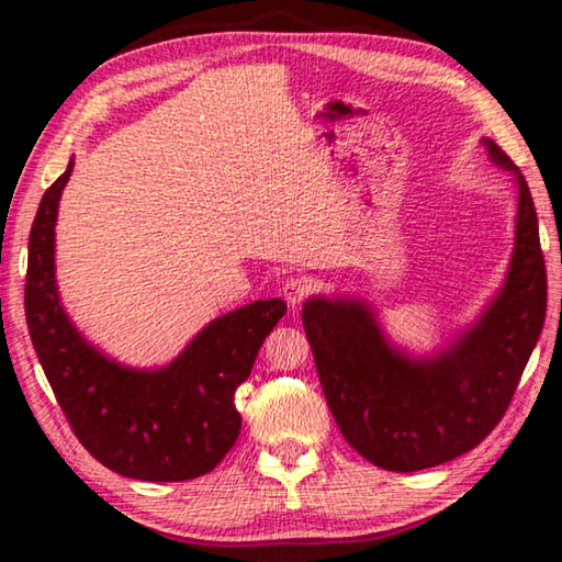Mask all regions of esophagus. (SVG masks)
I'll return each mask as SVG.
<instances>
[{"label":"esophagus","mask_w":562,"mask_h":562,"mask_svg":"<svg viewBox=\"0 0 562 562\" xmlns=\"http://www.w3.org/2000/svg\"><path fill=\"white\" fill-rule=\"evenodd\" d=\"M310 292H312V282L307 278H290L282 284V294L292 310L300 307V304L310 297Z\"/></svg>","instance_id":"1"}]
</instances>
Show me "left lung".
<instances>
[{"instance_id": "8db88e82", "label": "left lung", "mask_w": 562, "mask_h": 562, "mask_svg": "<svg viewBox=\"0 0 562 562\" xmlns=\"http://www.w3.org/2000/svg\"><path fill=\"white\" fill-rule=\"evenodd\" d=\"M483 144L518 178V225L506 288L469 335L431 361H408L364 304L310 300L302 310L329 412L379 469L412 473L475 449L506 414L543 331L548 278L530 188L501 146Z\"/></svg>"}]
</instances>
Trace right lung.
Returning a JSON list of instances; mask_svg holds the SVG:
<instances>
[{
	"label": "right lung",
	"mask_w": 562,
	"mask_h": 562,
	"mask_svg": "<svg viewBox=\"0 0 562 562\" xmlns=\"http://www.w3.org/2000/svg\"><path fill=\"white\" fill-rule=\"evenodd\" d=\"M74 160L46 193L30 233L24 312L32 345L76 439L106 469L140 481L211 473L240 436L235 392L288 312L252 302L211 322L173 364L136 372L99 355L64 315L54 282V223Z\"/></svg>",
	"instance_id": "right-lung-1"
}]
</instances>
